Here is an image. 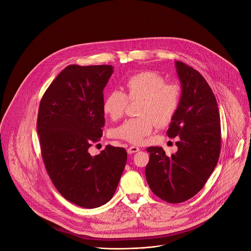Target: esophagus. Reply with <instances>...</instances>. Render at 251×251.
<instances>
[{
    "label": "esophagus",
    "instance_id": "1",
    "mask_svg": "<svg viewBox=\"0 0 251 251\" xmlns=\"http://www.w3.org/2000/svg\"><path fill=\"white\" fill-rule=\"evenodd\" d=\"M139 151H140V149H139L138 147H136V146H131V147H129V148L127 149L128 154H134V153H137V152H139Z\"/></svg>",
    "mask_w": 251,
    "mask_h": 251
}]
</instances>
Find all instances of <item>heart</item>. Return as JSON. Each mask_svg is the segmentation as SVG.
<instances>
[{
    "instance_id": "heart-1",
    "label": "heart",
    "mask_w": 251,
    "mask_h": 251,
    "mask_svg": "<svg viewBox=\"0 0 251 251\" xmlns=\"http://www.w3.org/2000/svg\"><path fill=\"white\" fill-rule=\"evenodd\" d=\"M125 93L112 90L103 100V112L112 120L121 118L128 100H140L139 117L126 120L111 131L114 138L132 144H142L151 135L155 124L167 125L174 117L181 98V88L175 83H166L165 78L155 71L147 70L131 75L124 83Z\"/></svg>"
}]
</instances>
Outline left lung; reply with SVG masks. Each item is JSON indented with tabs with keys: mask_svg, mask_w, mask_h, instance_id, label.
I'll return each mask as SVG.
<instances>
[{
	"mask_svg": "<svg viewBox=\"0 0 251 251\" xmlns=\"http://www.w3.org/2000/svg\"><path fill=\"white\" fill-rule=\"evenodd\" d=\"M182 93L167 135L177 137V151L166 156L149 147L145 169L151 191L163 201L178 203L197 195L216 168L221 153V119L217 99L198 70L175 62Z\"/></svg>",
	"mask_w": 251,
	"mask_h": 251,
	"instance_id": "1",
	"label": "left lung"
}]
</instances>
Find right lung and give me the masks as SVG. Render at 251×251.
<instances>
[{
    "label": "right lung",
    "instance_id": "1",
    "mask_svg": "<svg viewBox=\"0 0 251 251\" xmlns=\"http://www.w3.org/2000/svg\"><path fill=\"white\" fill-rule=\"evenodd\" d=\"M112 65L66 66L45 92L37 129L42 157L50 180L67 201L85 208L109 201L124 171L127 152L107 145L91 156L102 136L103 90Z\"/></svg>",
    "mask_w": 251,
    "mask_h": 251
}]
</instances>
